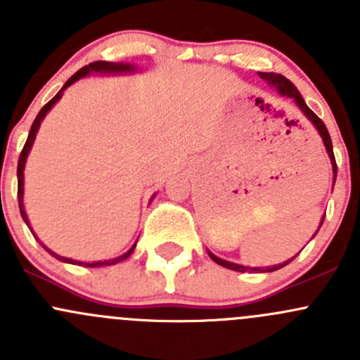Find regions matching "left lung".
<instances>
[{
    "instance_id": "obj_1",
    "label": "left lung",
    "mask_w": 360,
    "mask_h": 360,
    "mask_svg": "<svg viewBox=\"0 0 360 360\" xmlns=\"http://www.w3.org/2000/svg\"><path fill=\"white\" fill-rule=\"evenodd\" d=\"M257 75H259L261 78H263L264 82H266L268 85L271 86V89L277 90L278 96L288 97V99H292L294 103H296L297 110H300L301 112H303V115L307 116L308 120H310L311 125H314L315 129H317L319 136H321L322 143H324L326 151H328V157H329V160H331V167H333V186H335V181H336V160H335V153H333L331 136H329V132H328V129H326L324 122H322V120L319 118V116L315 115V112L311 111L310 108L307 106V103H304V99H303V97H301V94L297 92V89H296V86L292 85V82H289V79L285 78V76L277 75V72H257ZM322 223H324V216H322L321 224H319V230H321ZM319 230H317V231H319ZM317 231H315V233H314V237H315V235H317ZM314 237H311V238H314ZM207 252H209L210 259H212L214 263L221 264V266L228 268V270H235V271H249V274H261V271H275V270H278V268H282V266H285V264H289V263H291V261L294 259V257H296V256H294V257H291V259L284 261V263H281V264H274V266L250 268V266H244V264H237V263H231V261L221 259V257H217L216 254H212V252H210V250H207Z\"/></svg>"
}]
</instances>
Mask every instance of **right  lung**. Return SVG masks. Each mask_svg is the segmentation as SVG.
Returning a JSON list of instances; mask_svg holds the SVG:
<instances>
[{
	"mask_svg": "<svg viewBox=\"0 0 360 360\" xmlns=\"http://www.w3.org/2000/svg\"><path fill=\"white\" fill-rule=\"evenodd\" d=\"M137 71V66H134V64H127V63H106V60H97V63H92L89 64V66L82 68L79 71H76L75 75L71 76V78L68 79L66 83H64L63 89L59 90V92L56 94V97H52V99L49 101V103L45 104V106L41 108V111L38 112V116L34 118V122H32L31 125V130H29V136H27V141H25L24 144V150L22 153H20L19 157V165H17V179H19V191H17V197H19V209H20V216H22V219L25 221V224L29 226V230L32 231L31 224H29V219H27V214H25V209H24V169H25V160H27V155L29 151H31L32 144H34V139H36V134H38L39 130V125H41L43 118L46 116V112L52 110L53 106H56L57 103H59V99L63 97L64 90L68 89V86H71L72 83L78 82V79L85 78V76L92 75V72H97V75H130V72H136ZM155 197V195H153ZM34 235V233H32ZM36 237V235H34ZM39 244L43 245V242H39ZM137 244V242H136ZM136 244L132 245L129 250H127L125 254H122V256L118 257H112V259H104V261H92V263H83V261H76V259H71V257H64V256H59V254H56L53 250H50L46 245H43L45 250H49L50 254H52L53 257H57L59 261H63V263H69V264H79V266H89V268H97V266H111V264H116L120 263V261H125L127 257L130 256V254L134 252V249H136Z\"/></svg>",
	"mask_w": 360,
	"mask_h": 360,
	"instance_id": "right-lung-1",
	"label": "right lung"
}]
</instances>
